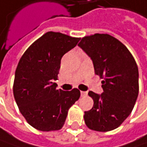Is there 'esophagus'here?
<instances>
[{
    "instance_id": "34e87169",
    "label": "esophagus",
    "mask_w": 147,
    "mask_h": 147,
    "mask_svg": "<svg viewBox=\"0 0 147 147\" xmlns=\"http://www.w3.org/2000/svg\"><path fill=\"white\" fill-rule=\"evenodd\" d=\"M87 95V92H83V91H82L81 92V96L82 97H86Z\"/></svg>"
}]
</instances>
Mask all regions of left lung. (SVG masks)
<instances>
[{"mask_svg": "<svg viewBox=\"0 0 147 147\" xmlns=\"http://www.w3.org/2000/svg\"><path fill=\"white\" fill-rule=\"evenodd\" d=\"M78 46L91 58L95 74L103 79L102 93L88 92L94 104L85 111V123L96 131L114 129L130 114L138 97L139 71L136 60L126 47L109 34L85 37Z\"/></svg>", "mask_w": 147, "mask_h": 147, "instance_id": "left-lung-1", "label": "left lung"}]
</instances>
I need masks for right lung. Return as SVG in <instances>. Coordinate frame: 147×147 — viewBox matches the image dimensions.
<instances>
[{"mask_svg":"<svg viewBox=\"0 0 147 147\" xmlns=\"http://www.w3.org/2000/svg\"><path fill=\"white\" fill-rule=\"evenodd\" d=\"M80 38L48 32L25 51L18 62L13 94L28 123L42 131L57 130L65 124L68 110L80 98V91L57 89L62 56Z\"/></svg>","mask_w":147,"mask_h":147,"instance_id":"right-lung-1","label":"right lung"}]
</instances>
